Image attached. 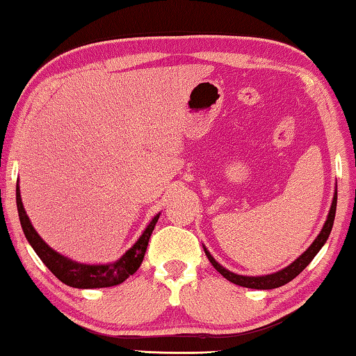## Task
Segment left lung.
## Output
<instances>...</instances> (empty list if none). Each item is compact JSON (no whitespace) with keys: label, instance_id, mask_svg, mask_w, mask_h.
Wrapping results in <instances>:
<instances>
[{"label":"left lung","instance_id":"left-lung-1","mask_svg":"<svg viewBox=\"0 0 356 356\" xmlns=\"http://www.w3.org/2000/svg\"><path fill=\"white\" fill-rule=\"evenodd\" d=\"M336 202H337V191H334V196H333V202H331V207H330V212L327 216V221H325V225L322 227L321 234H318L317 238L312 242V245L309 246L308 250H306L303 254H301L298 259H295V261L287 265L286 268L280 270V272L272 273V275H265V276H243V275H237V273H232L226 270L222 265H220L218 262L215 261L212 257V254L207 251L206 246H204V251H206V256L209 257L210 264L213 265L216 268V272H220L222 276L227 281L234 282V284L237 286H242V287H248V289H261V291H267V289H276V287H281L287 284L289 281H292L293 278H297V276L303 272V270L308 267L309 262L312 259L316 257V254L318 251H321L322 246L327 242V238L331 232V227H333V221H334V215H336Z\"/></svg>","mask_w":356,"mask_h":356}]
</instances>
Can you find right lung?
Instances as JSON below:
<instances>
[{"instance_id": "obj_1", "label": "right lung", "mask_w": 356, "mask_h": 356, "mask_svg": "<svg viewBox=\"0 0 356 356\" xmlns=\"http://www.w3.org/2000/svg\"><path fill=\"white\" fill-rule=\"evenodd\" d=\"M17 209H19L20 225L25 237L33 246L35 254L40 257V261L47 265V268L56 276L59 281L64 284L76 289H100V287H111L118 286L124 282L130 275H134L146 254L150 234H152L154 227L159 221V215H155L152 221L149 222L147 227L144 229L141 237L136 240V243L125 252V254L118 259L113 264H102V265H91V264H80L72 261V259L59 254L53 248H50L40 236L35 232L31 221H29L28 215L23 207L20 188L17 185Z\"/></svg>"}]
</instances>
